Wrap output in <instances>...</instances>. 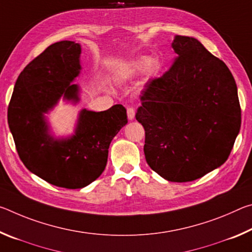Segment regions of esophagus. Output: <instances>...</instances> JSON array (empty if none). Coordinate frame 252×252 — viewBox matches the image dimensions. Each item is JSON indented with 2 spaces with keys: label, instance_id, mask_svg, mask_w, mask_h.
Here are the masks:
<instances>
[{
  "label": "esophagus",
  "instance_id": "34e87169",
  "mask_svg": "<svg viewBox=\"0 0 252 252\" xmlns=\"http://www.w3.org/2000/svg\"><path fill=\"white\" fill-rule=\"evenodd\" d=\"M126 113H127V118H129V120H133L134 116H135V111L133 108H127L126 109Z\"/></svg>",
  "mask_w": 252,
  "mask_h": 252
}]
</instances>
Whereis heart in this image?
Returning a JSON list of instances; mask_svg holds the SVG:
<instances>
[{"mask_svg": "<svg viewBox=\"0 0 252 252\" xmlns=\"http://www.w3.org/2000/svg\"><path fill=\"white\" fill-rule=\"evenodd\" d=\"M147 66H148L149 71L152 72V73H155V72H157L160 69V62L158 61L157 59H151L150 61H149V59L146 57L140 58L132 62L130 73L133 74V73H136V72L143 71Z\"/></svg>", "mask_w": 252, "mask_h": 252, "instance_id": "obj_1", "label": "heart"}]
</instances>
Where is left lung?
<instances>
[{
	"label": "left lung",
	"mask_w": 252,
	"mask_h": 252,
	"mask_svg": "<svg viewBox=\"0 0 252 252\" xmlns=\"http://www.w3.org/2000/svg\"><path fill=\"white\" fill-rule=\"evenodd\" d=\"M173 64L146 84L135 119L150 168L172 182L203 177L227 161L241 126L237 84L223 61L176 35Z\"/></svg>",
	"instance_id": "left-lung-1"
}]
</instances>
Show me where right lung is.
<instances>
[{"label":"right lung","mask_w":252,"mask_h":252,"mask_svg":"<svg viewBox=\"0 0 252 252\" xmlns=\"http://www.w3.org/2000/svg\"><path fill=\"white\" fill-rule=\"evenodd\" d=\"M81 45L57 42L32 60L21 72L7 110V122L21 161L32 173L51 185L81 189L104 171L112 139L127 123L121 104L94 112L83 109L74 134L54 139L44 113L60 97L78 102Z\"/></svg>","instance_id":"obj_1"}]
</instances>
